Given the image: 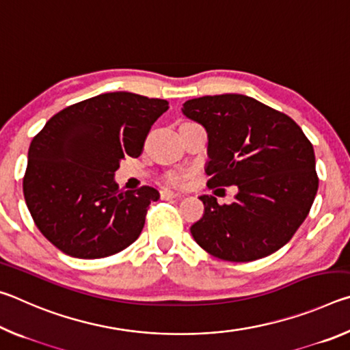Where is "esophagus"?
I'll return each mask as SVG.
<instances>
[{"label":"esophagus","mask_w":350,"mask_h":350,"mask_svg":"<svg viewBox=\"0 0 350 350\" xmlns=\"http://www.w3.org/2000/svg\"><path fill=\"white\" fill-rule=\"evenodd\" d=\"M161 198L162 199H180L182 194L177 191H173V189H162Z\"/></svg>","instance_id":"34e87169"}]
</instances>
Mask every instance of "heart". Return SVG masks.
I'll return each instance as SVG.
<instances>
[{
    "mask_svg": "<svg viewBox=\"0 0 350 350\" xmlns=\"http://www.w3.org/2000/svg\"><path fill=\"white\" fill-rule=\"evenodd\" d=\"M182 179H183V176H179V174H174L173 177H171V180H173V182H176V183H179V182H182Z\"/></svg>",
    "mask_w": 350,
    "mask_h": 350,
    "instance_id": "heart-1",
    "label": "heart"
}]
</instances>
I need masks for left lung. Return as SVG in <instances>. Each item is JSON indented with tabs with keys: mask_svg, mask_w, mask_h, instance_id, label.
I'll return each instance as SVG.
<instances>
[{
	"mask_svg": "<svg viewBox=\"0 0 350 350\" xmlns=\"http://www.w3.org/2000/svg\"><path fill=\"white\" fill-rule=\"evenodd\" d=\"M182 114L208 137V187H238L234 202L202 194L204 216L189 228L213 256L248 262L280 250L318 191L313 146L288 116L242 94L187 100Z\"/></svg>",
	"mask_w": 350,
	"mask_h": 350,
	"instance_id": "1",
	"label": "left lung"
}]
</instances>
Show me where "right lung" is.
Returning <instances> with one entry per match:
<instances>
[{
	"mask_svg": "<svg viewBox=\"0 0 350 350\" xmlns=\"http://www.w3.org/2000/svg\"><path fill=\"white\" fill-rule=\"evenodd\" d=\"M167 100L106 92L58 112L35 135L23 191L35 225L69 256L106 258L139 238L152 187L122 191L114 176L139 157Z\"/></svg>",
	"mask_w": 350,
	"mask_h": 350,
	"instance_id": "add662e5",
	"label": "right lung"
}]
</instances>
